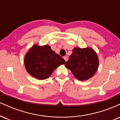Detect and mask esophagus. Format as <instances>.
Masks as SVG:
<instances>
[{
  "label": "esophagus",
  "instance_id": "esophagus-1",
  "mask_svg": "<svg viewBox=\"0 0 120 120\" xmlns=\"http://www.w3.org/2000/svg\"><path fill=\"white\" fill-rule=\"evenodd\" d=\"M64 60H65V61H67V60H68V57H67V56H64Z\"/></svg>",
  "mask_w": 120,
  "mask_h": 120
}]
</instances>
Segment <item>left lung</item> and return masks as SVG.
<instances>
[{"label": "left lung", "instance_id": "1", "mask_svg": "<svg viewBox=\"0 0 120 120\" xmlns=\"http://www.w3.org/2000/svg\"><path fill=\"white\" fill-rule=\"evenodd\" d=\"M98 56L91 47H75L65 66L79 81H86L96 73L99 67Z\"/></svg>", "mask_w": 120, "mask_h": 120}]
</instances>
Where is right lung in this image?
<instances>
[{
	"instance_id": "add662e5",
	"label": "right lung",
	"mask_w": 120,
	"mask_h": 120,
	"mask_svg": "<svg viewBox=\"0 0 120 120\" xmlns=\"http://www.w3.org/2000/svg\"><path fill=\"white\" fill-rule=\"evenodd\" d=\"M65 63L64 59L47 45H33L24 57L25 67L27 73L39 80L49 77L55 69Z\"/></svg>"
}]
</instances>
